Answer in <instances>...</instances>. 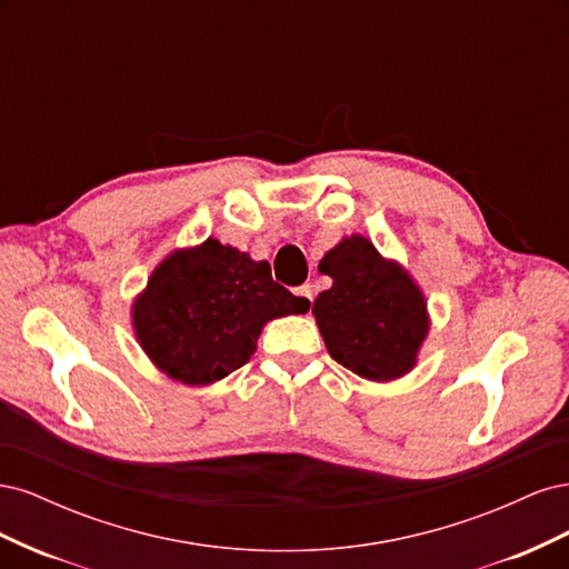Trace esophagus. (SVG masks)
I'll list each match as a JSON object with an SVG mask.
<instances>
[{"mask_svg":"<svg viewBox=\"0 0 569 569\" xmlns=\"http://www.w3.org/2000/svg\"><path fill=\"white\" fill-rule=\"evenodd\" d=\"M297 297H301L306 303H313V287L311 284L297 287Z\"/></svg>","mask_w":569,"mask_h":569,"instance_id":"1","label":"esophagus"}]
</instances>
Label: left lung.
<instances>
[{
	"mask_svg": "<svg viewBox=\"0 0 569 569\" xmlns=\"http://www.w3.org/2000/svg\"><path fill=\"white\" fill-rule=\"evenodd\" d=\"M332 287L313 303L325 347L339 366L375 382L406 375L427 335L420 289L366 237L343 239L320 261Z\"/></svg>",
	"mask_w": 569,
	"mask_h": 569,
	"instance_id": "left-lung-1",
	"label": "left lung"
}]
</instances>
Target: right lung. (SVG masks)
Listing matches in <instances>:
<instances>
[{"label": "right lung", "instance_id": "right-lung-1", "mask_svg": "<svg viewBox=\"0 0 569 569\" xmlns=\"http://www.w3.org/2000/svg\"><path fill=\"white\" fill-rule=\"evenodd\" d=\"M308 306L272 282L268 261L216 239L178 251L153 270L134 303L142 349L184 385H209L249 363L261 327Z\"/></svg>", "mask_w": 569, "mask_h": 569}]
</instances>
